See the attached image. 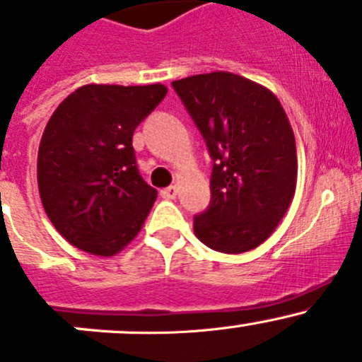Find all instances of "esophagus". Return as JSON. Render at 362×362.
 Returning a JSON list of instances; mask_svg holds the SVG:
<instances>
[{"label":"esophagus","instance_id":"obj_1","mask_svg":"<svg viewBox=\"0 0 362 362\" xmlns=\"http://www.w3.org/2000/svg\"><path fill=\"white\" fill-rule=\"evenodd\" d=\"M177 187H175V185H170V187H166V189H163V191H160V198H164V199H175L177 198Z\"/></svg>","mask_w":362,"mask_h":362}]
</instances>
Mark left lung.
<instances>
[{
    "label": "left lung",
    "instance_id": "8db88e82",
    "mask_svg": "<svg viewBox=\"0 0 362 362\" xmlns=\"http://www.w3.org/2000/svg\"><path fill=\"white\" fill-rule=\"evenodd\" d=\"M214 160L211 199L194 217L199 242L224 254L261 245L294 198L296 140L275 94L229 71L175 80Z\"/></svg>",
    "mask_w": 362,
    "mask_h": 362
}]
</instances>
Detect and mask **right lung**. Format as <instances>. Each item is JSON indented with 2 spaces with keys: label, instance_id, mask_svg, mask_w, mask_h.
<instances>
[{
  "label": "right lung",
  "instance_id": "right-lung-1",
  "mask_svg": "<svg viewBox=\"0 0 362 362\" xmlns=\"http://www.w3.org/2000/svg\"><path fill=\"white\" fill-rule=\"evenodd\" d=\"M166 93L163 83H89L47 122L38 148L40 198L76 249L110 257L140 233L158 191L138 171L133 133Z\"/></svg>",
  "mask_w": 362,
  "mask_h": 362
}]
</instances>
